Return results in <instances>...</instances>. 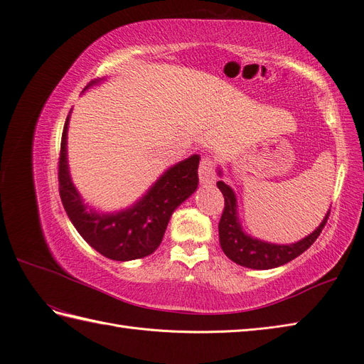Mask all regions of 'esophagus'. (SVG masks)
Returning <instances> with one entry per match:
<instances>
[{
  "instance_id": "34e87169",
  "label": "esophagus",
  "mask_w": 364,
  "mask_h": 364,
  "mask_svg": "<svg viewBox=\"0 0 364 364\" xmlns=\"http://www.w3.org/2000/svg\"><path fill=\"white\" fill-rule=\"evenodd\" d=\"M198 175H199V181L203 184H212L216 181V163L213 159L210 157H204L199 163V169H198Z\"/></svg>"
}]
</instances>
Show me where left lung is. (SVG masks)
Segmentation results:
<instances>
[{
  "mask_svg": "<svg viewBox=\"0 0 364 364\" xmlns=\"http://www.w3.org/2000/svg\"><path fill=\"white\" fill-rule=\"evenodd\" d=\"M219 191L224 195L225 207L219 220V243L222 251L230 260L245 267L251 269H272L286 264L296 259L304 251H307L314 240L319 237L328 218L330 210L310 236L293 245H274L252 239L242 231L236 213V196L224 181H218Z\"/></svg>",
  "mask_w": 364,
  "mask_h": 364,
  "instance_id": "obj_1",
  "label": "left lung"
}]
</instances>
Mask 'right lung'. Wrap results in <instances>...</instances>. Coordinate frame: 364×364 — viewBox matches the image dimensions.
I'll list each match as a JSON object with an SVG mask.
<instances>
[{"label":"right lung","instance_id":"obj_1","mask_svg":"<svg viewBox=\"0 0 364 364\" xmlns=\"http://www.w3.org/2000/svg\"><path fill=\"white\" fill-rule=\"evenodd\" d=\"M98 81L92 80L86 87L97 85ZM68 122L69 116L63 127L58 154V192L80 236L93 250L116 262L136 260L152 254L165 236L173 210L196 191L199 157L192 156L168 169L133 208L118 215H98L87 212L69 177L66 161Z\"/></svg>","mask_w":364,"mask_h":364}]
</instances>
